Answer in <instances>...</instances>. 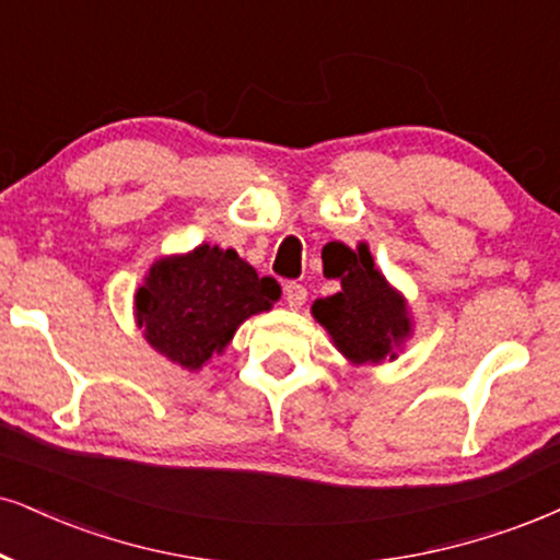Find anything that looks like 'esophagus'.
I'll use <instances>...</instances> for the list:
<instances>
[{
    "label": "esophagus",
    "instance_id": "1",
    "mask_svg": "<svg viewBox=\"0 0 560 560\" xmlns=\"http://www.w3.org/2000/svg\"><path fill=\"white\" fill-rule=\"evenodd\" d=\"M306 288H303L301 282H288L285 285V301L291 308H301L303 303H306Z\"/></svg>",
    "mask_w": 560,
    "mask_h": 560
}]
</instances>
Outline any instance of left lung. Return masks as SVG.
<instances>
[{"mask_svg":"<svg viewBox=\"0 0 560 560\" xmlns=\"http://www.w3.org/2000/svg\"><path fill=\"white\" fill-rule=\"evenodd\" d=\"M332 278H340L342 291L316 301L312 312L332 335L337 350L353 363H378L392 355V345L402 342L410 332V319L405 301L374 267L369 248L348 252Z\"/></svg>","mask_w":560,"mask_h":560,"instance_id":"1","label":"left lung"}]
</instances>
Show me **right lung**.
I'll return each instance as SVG.
<instances>
[{
  "mask_svg": "<svg viewBox=\"0 0 560 560\" xmlns=\"http://www.w3.org/2000/svg\"><path fill=\"white\" fill-rule=\"evenodd\" d=\"M278 295V282L259 278L233 248L205 244L186 257L155 261L135 306L148 342L195 371L231 342L241 322L267 312Z\"/></svg>",
  "mask_w": 560,
  "mask_h": 560,
  "instance_id": "1",
  "label": "right lung"
}]
</instances>
